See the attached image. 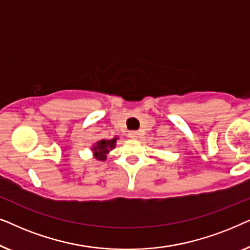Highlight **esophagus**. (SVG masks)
<instances>
[{
    "label": "esophagus",
    "instance_id": "esophagus-1",
    "mask_svg": "<svg viewBox=\"0 0 250 250\" xmlns=\"http://www.w3.org/2000/svg\"><path fill=\"white\" fill-rule=\"evenodd\" d=\"M128 135H129V138H131V139L136 140V139H139L140 133L138 131H132V132H129Z\"/></svg>",
    "mask_w": 250,
    "mask_h": 250
}]
</instances>
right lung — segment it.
Instances as JSON below:
<instances>
[{
  "label": "right lung",
  "instance_id": "1",
  "mask_svg": "<svg viewBox=\"0 0 250 250\" xmlns=\"http://www.w3.org/2000/svg\"><path fill=\"white\" fill-rule=\"evenodd\" d=\"M118 136H115L112 139H105V140H99L91 146V151L93 152L94 159L99 160V162H105L109 152L112 149L116 148V143H117Z\"/></svg>",
  "mask_w": 250,
  "mask_h": 250
}]
</instances>
